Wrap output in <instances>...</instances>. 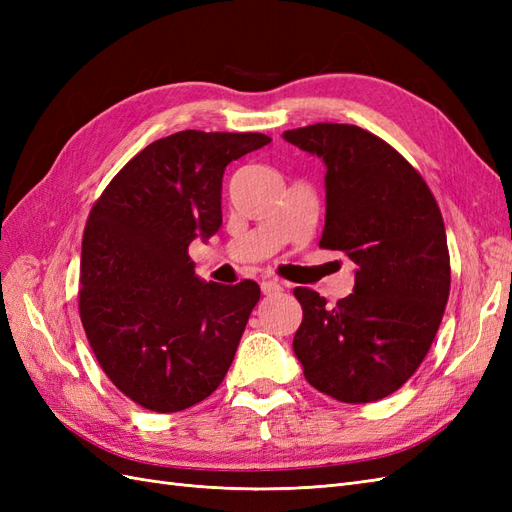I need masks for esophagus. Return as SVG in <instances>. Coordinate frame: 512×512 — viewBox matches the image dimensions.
I'll use <instances>...</instances> for the list:
<instances>
[{
    "mask_svg": "<svg viewBox=\"0 0 512 512\" xmlns=\"http://www.w3.org/2000/svg\"><path fill=\"white\" fill-rule=\"evenodd\" d=\"M260 288L265 294H277V292H282L286 288V284L280 282V280H265L260 284Z\"/></svg>",
    "mask_w": 512,
    "mask_h": 512,
    "instance_id": "34e87169",
    "label": "esophagus"
}]
</instances>
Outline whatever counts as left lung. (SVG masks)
Returning <instances> with one entry per match:
<instances>
[{
  "mask_svg": "<svg viewBox=\"0 0 512 512\" xmlns=\"http://www.w3.org/2000/svg\"><path fill=\"white\" fill-rule=\"evenodd\" d=\"M284 138L327 166L324 250L354 265V290L329 305L294 288L303 322L294 354L305 380L344 404L395 393L431 348L451 290L440 207L416 168L350 123H314Z\"/></svg>",
  "mask_w": 512,
  "mask_h": 512,
  "instance_id": "8db88e82",
  "label": "left lung"
}]
</instances>
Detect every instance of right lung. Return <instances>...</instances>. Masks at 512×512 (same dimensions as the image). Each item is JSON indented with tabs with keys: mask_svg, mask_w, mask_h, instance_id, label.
I'll use <instances>...</instances> for the list:
<instances>
[{
	"mask_svg": "<svg viewBox=\"0 0 512 512\" xmlns=\"http://www.w3.org/2000/svg\"><path fill=\"white\" fill-rule=\"evenodd\" d=\"M269 143L258 132L170 134L136 153L91 207L81 322L104 374L134 404L190 408L235 359L260 288L198 280L188 247L222 226L226 166Z\"/></svg>",
	"mask_w": 512,
	"mask_h": 512,
	"instance_id": "right-lung-1",
	"label": "right lung"
}]
</instances>
